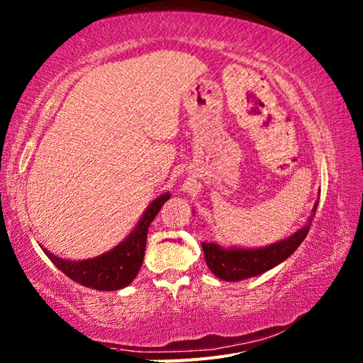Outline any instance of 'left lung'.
I'll return each mask as SVG.
<instances>
[{
  "label": "left lung",
  "mask_w": 363,
  "mask_h": 363,
  "mask_svg": "<svg viewBox=\"0 0 363 363\" xmlns=\"http://www.w3.org/2000/svg\"><path fill=\"white\" fill-rule=\"evenodd\" d=\"M317 206L318 199L313 207V213H311L306 224L301 229L294 232L291 237L269 244L264 247H223L216 242H201L208 269L224 281H241L246 280V278L264 274L269 269L283 263L306 238L309 227L315 216Z\"/></svg>",
  "instance_id": "obj_1"
}]
</instances>
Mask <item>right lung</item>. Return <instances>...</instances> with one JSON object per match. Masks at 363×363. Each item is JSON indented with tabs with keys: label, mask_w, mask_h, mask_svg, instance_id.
Wrapping results in <instances>:
<instances>
[{
	"label": "right lung",
	"mask_w": 363,
	"mask_h": 363,
	"mask_svg": "<svg viewBox=\"0 0 363 363\" xmlns=\"http://www.w3.org/2000/svg\"><path fill=\"white\" fill-rule=\"evenodd\" d=\"M168 199H170L168 191L153 199L128 237L99 257L79 261L66 259L54 255L43 246L41 247L55 267L75 283L96 291H119L126 288L139 274L145 255L148 227Z\"/></svg>",
	"instance_id": "1"
}]
</instances>
